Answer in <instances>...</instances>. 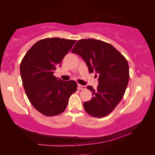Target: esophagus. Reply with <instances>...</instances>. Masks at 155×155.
Listing matches in <instances>:
<instances>
[{"instance_id":"1","label":"esophagus","mask_w":155,"mask_h":155,"mask_svg":"<svg viewBox=\"0 0 155 155\" xmlns=\"http://www.w3.org/2000/svg\"><path fill=\"white\" fill-rule=\"evenodd\" d=\"M77 87H78V90H85V89H86V87L85 85H79V84L78 85Z\"/></svg>"}]
</instances>
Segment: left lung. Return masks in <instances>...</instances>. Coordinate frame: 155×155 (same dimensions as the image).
<instances>
[{
    "instance_id": "obj_1",
    "label": "left lung",
    "mask_w": 155,
    "mask_h": 155,
    "mask_svg": "<svg viewBox=\"0 0 155 155\" xmlns=\"http://www.w3.org/2000/svg\"><path fill=\"white\" fill-rule=\"evenodd\" d=\"M71 51L82 57L89 72L99 75L96 90L87 87L93 97L83 103L85 111L96 117L109 115L123 98L128 85L127 59L111 44L95 39L78 40Z\"/></svg>"
}]
</instances>
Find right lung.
Instances as JSON below:
<instances>
[{"label":"right lung","mask_w":155,"mask_h":155,"mask_svg":"<svg viewBox=\"0 0 155 155\" xmlns=\"http://www.w3.org/2000/svg\"><path fill=\"white\" fill-rule=\"evenodd\" d=\"M75 42L64 38L43 39L28 50L21 61L20 75L26 94L34 108L44 115L64 112L70 96L77 91L74 81H64L53 75Z\"/></svg>","instance_id":"right-lung-1"}]
</instances>
